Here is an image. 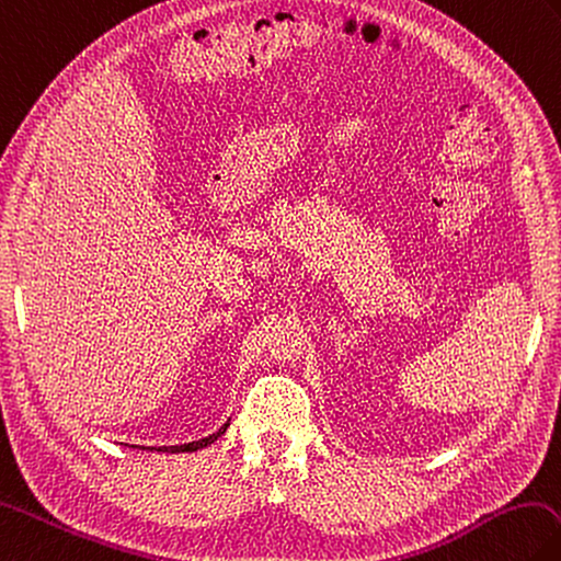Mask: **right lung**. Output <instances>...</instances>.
<instances>
[{
  "label": "right lung",
  "instance_id": "1",
  "mask_svg": "<svg viewBox=\"0 0 561 561\" xmlns=\"http://www.w3.org/2000/svg\"><path fill=\"white\" fill-rule=\"evenodd\" d=\"M228 425L230 422H226V425H222L218 432H214V434H208V437H204V439H198V442H190V444H180V446H158L156 451H163V454H182V451H196V449H204V446H208V444H214L220 434H226V430H228ZM148 449L153 451V446H148Z\"/></svg>",
  "mask_w": 561,
  "mask_h": 561
}]
</instances>
